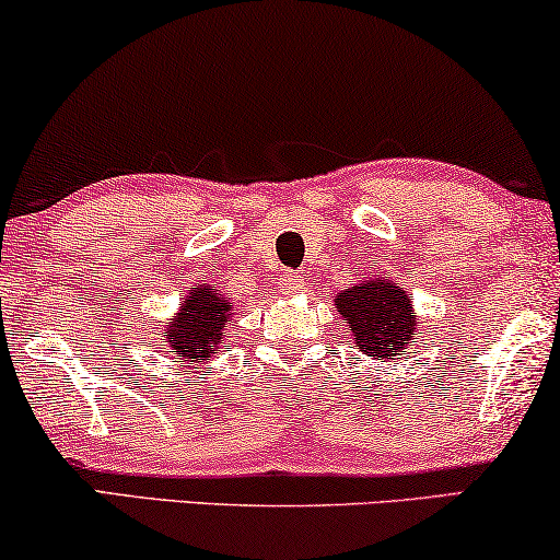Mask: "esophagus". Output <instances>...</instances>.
Here are the masks:
<instances>
[{"label": "esophagus", "mask_w": 560, "mask_h": 560, "mask_svg": "<svg viewBox=\"0 0 560 560\" xmlns=\"http://www.w3.org/2000/svg\"><path fill=\"white\" fill-rule=\"evenodd\" d=\"M304 287H306V281L302 273H296V271H287L279 279V289L283 291V294H299V291H304Z\"/></svg>", "instance_id": "1"}]
</instances>
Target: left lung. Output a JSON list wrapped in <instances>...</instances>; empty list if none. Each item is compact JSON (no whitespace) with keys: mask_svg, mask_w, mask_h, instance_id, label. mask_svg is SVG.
<instances>
[{"mask_svg":"<svg viewBox=\"0 0 560 560\" xmlns=\"http://www.w3.org/2000/svg\"><path fill=\"white\" fill-rule=\"evenodd\" d=\"M335 304L348 322L355 348L381 362L406 355L408 345L419 335L411 299L388 277L345 289Z\"/></svg>","mask_w":560,"mask_h":560,"instance_id":"1","label":"left lung"}]
</instances>
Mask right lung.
<instances>
[{"label":"right lung","mask_w":560,"mask_h":560,"mask_svg":"<svg viewBox=\"0 0 560 560\" xmlns=\"http://www.w3.org/2000/svg\"><path fill=\"white\" fill-rule=\"evenodd\" d=\"M233 302L220 294L218 289L210 287H192L190 296L179 306L177 317L167 322L170 350L175 352L179 362L192 365V362H205L223 350L225 325L231 322Z\"/></svg>","instance_id":"right-lung-1"}]
</instances>
